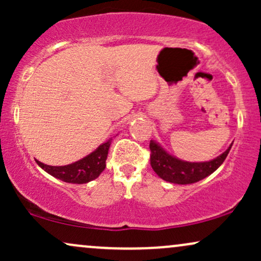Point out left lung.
Returning <instances> with one entry per match:
<instances>
[{"instance_id": "8db88e82", "label": "left lung", "mask_w": 261, "mask_h": 261, "mask_svg": "<svg viewBox=\"0 0 261 261\" xmlns=\"http://www.w3.org/2000/svg\"><path fill=\"white\" fill-rule=\"evenodd\" d=\"M229 146L222 154L208 162H187L169 154L153 140L149 142L151 166L160 178L173 184H193L206 178L216 170L229 153Z\"/></svg>"}]
</instances>
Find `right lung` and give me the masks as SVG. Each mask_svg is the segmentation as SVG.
<instances>
[{
  "label": "right lung",
  "instance_id": "1",
  "mask_svg": "<svg viewBox=\"0 0 261 261\" xmlns=\"http://www.w3.org/2000/svg\"><path fill=\"white\" fill-rule=\"evenodd\" d=\"M110 143H112V140H108L107 142L101 143L99 147L93 151L91 154L86 155L85 158L74 162V163L67 164V166H47L39 161H37V163L45 172L60 180L72 182V184H86V182L97 179L100 173L106 169V161Z\"/></svg>",
  "mask_w": 261,
  "mask_h": 261
}]
</instances>
